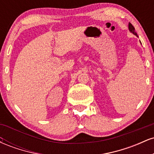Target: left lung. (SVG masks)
<instances>
[{
    "mask_svg": "<svg viewBox=\"0 0 154 154\" xmlns=\"http://www.w3.org/2000/svg\"><path fill=\"white\" fill-rule=\"evenodd\" d=\"M128 29L129 30H130V32H132V34L136 35V36H137V33L135 32V27H134L133 26H132V24L131 23H129V25H128Z\"/></svg>",
    "mask_w": 154,
    "mask_h": 154,
    "instance_id": "1",
    "label": "left lung"
}]
</instances>
